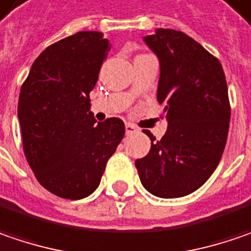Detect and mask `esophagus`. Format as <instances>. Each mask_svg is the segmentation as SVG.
<instances>
[{
	"mask_svg": "<svg viewBox=\"0 0 251 251\" xmlns=\"http://www.w3.org/2000/svg\"><path fill=\"white\" fill-rule=\"evenodd\" d=\"M135 131H137V128H135L132 124H130V123H128V124H126V134H127V135H130V134H132V132H135Z\"/></svg>",
	"mask_w": 251,
	"mask_h": 251,
	"instance_id": "34e87169",
	"label": "esophagus"
}]
</instances>
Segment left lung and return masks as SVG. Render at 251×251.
<instances>
[{"instance_id": "obj_1", "label": "left lung", "mask_w": 251, "mask_h": 251, "mask_svg": "<svg viewBox=\"0 0 251 251\" xmlns=\"http://www.w3.org/2000/svg\"><path fill=\"white\" fill-rule=\"evenodd\" d=\"M159 59L158 103L168 120L165 135L135 161L141 183L158 198L199 189L219 164L230 123V103L219 59L181 31L159 28L144 38Z\"/></svg>"}]
</instances>
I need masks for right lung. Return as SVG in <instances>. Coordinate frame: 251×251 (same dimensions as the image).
Masks as SVG:
<instances>
[{
    "label": "right lung",
    "instance_id": "1",
    "mask_svg": "<svg viewBox=\"0 0 251 251\" xmlns=\"http://www.w3.org/2000/svg\"><path fill=\"white\" fill-rule=\"evenodd\" d=\"M108 50L101 32H77L48 46L21 87L25 157L38 182L59 198L93 194L124 137L123 120L96 123L90 111L89 94Z\"/></svg>",
    "mask_w": 251,
    "mask_h": 251
}]
</instances>
